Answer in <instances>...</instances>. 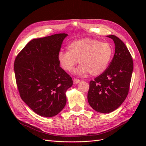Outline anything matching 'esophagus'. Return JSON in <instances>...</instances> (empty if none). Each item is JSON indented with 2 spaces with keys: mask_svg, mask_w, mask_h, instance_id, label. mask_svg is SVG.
I'll list each match as a JSON object with an SVG mask.
<instances>
[{
  "mask_svg": "<svg viewBox=\"0 0 146 146\" xmlns=\"http://www.w3.org/2000/svg\"><path fill=\"white\" fill-rule=\"evenodd\" d=\"M80 82V80H79V79L74 78V80H73V83H74V84H77V83H78Z\"/></svg>",
  "mask_w": 146,
  "mask_h": 146,
  "instance_id": "esophagus-1",
  "label": "esophagus"
}]
</instances>
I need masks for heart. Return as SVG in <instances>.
Segmentation results:
<instances>
[{
    "mask_svg": "<svg viewBox=\"0 0 146 146\" xmlns=\"http://www.w3.org/2000/svg\"><path fill=\"white\" fill-rule=\"evenodd\" d=\"M67 50L59 52V64L65 71L71 72L78 61L80 65L75 73L80 76L88 72L92 76H100L107 69L113 55L110 43L88 38L71 42Z\"/></svg>",
    "mask_w": 146,
    "mask_h": 146,
    "instance_id": "1",
    "label": "heart"
}]
</instances>
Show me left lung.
I'll return each mask as SVG.
<instances>
[{"label": "left lung", "mask_w": 146, "mask_h": 146, "mask_svg": "<svg viewBox=\"0 0 146 146\" xmlns=\"http://www.w3.org/2000/svg\"><path fill=\"white\" fill-rule=\"evenodd\" d=\"M112 39L115 44L113 58L107 69L90 82L88 100L96 111L111 113L119 108L129 93L133 70L131 55L120 39L114 35Z\"/></svg>", "instance_id": "obj_1"}]
</instances>
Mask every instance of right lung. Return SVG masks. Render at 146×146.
<instances>
[{"mask_svg":"<svg viewBox=\"0 0 146 146\" xmlns=\"http://www.w3.org/2000/svg\"><path fill=\"white\" fill-rule=\"evenodd\" d=\"M66 33L32 39L15 61L16 81L20 96L38 115L53 117L66 104V92L72 78L60 66L58 54Z\"/></svg>","mask_w":146,"mask_h":146,"instance_id":"obj_1","label":"right lung"}]
</instances>
